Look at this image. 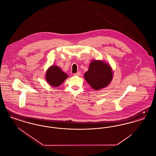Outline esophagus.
<instances>
[{
  "mask_svg": "<svg viewBox=\"0 0 156 156\" xmlns=\"http://www.w3.org/2000/svg\"><path fill=\"white\" fill-rule=\"evenodd\" d=\"M75 76H80V75H81V73L80 72H78V73H75L74 74Z\"/></svg>",
  "mask_w": 156,
  "mask_h": 156,
  "instance_id": "obj_1",
  "label": "esophagus"
}]
</instances>
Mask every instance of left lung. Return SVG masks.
Wrapping results in <instances>:
<instances>
[{
	"mask_svg": "<svg viewBox=\"0 0 156 156\" xmlns=\"http://www.w3.org/2000/svg\"><path fill=\"white\" fill-rule=\"evenodd\" d=\"M84 78L93 89L100 90L106 87L112 81V69L108 63L95 59L90 63Z\"/></svg>",
	"mask_w": 156,
	"mask_h": 156,
	"instance_id": "8db88e82",
	"label": "left lung"
}]
</instances>
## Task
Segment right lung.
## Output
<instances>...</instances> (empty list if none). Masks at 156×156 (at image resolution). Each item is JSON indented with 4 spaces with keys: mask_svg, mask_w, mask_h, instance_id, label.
<instances>
[{
    "mask_svg": "<svg viewBox=\"0 0 156 156\" xmlns=\"http://www.w3.org/2000/svg\"><path fill=\"white\" fill-rule=\"evenodd\" d=\"M68 78V75L64 73L59 67L52 66L48 68L45 74V80L52 87H57Z\"/></svg>",
    "mask_w": 156,
    "mask_h": 156,
    "instance_id": "add662e5",
    "label": "right lung"
}]
</instances>
